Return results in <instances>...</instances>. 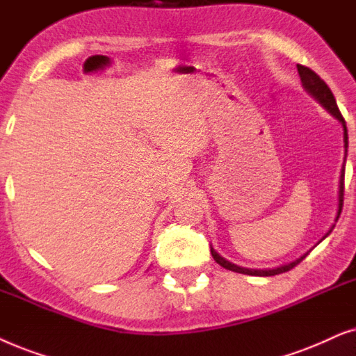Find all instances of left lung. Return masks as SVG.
<instances>
[{"label": "left lung", "mask_w": 356, "mask_h": 356, "mask_svg": "<svg viewBox=\"0 0 356 356\" xmlns=\"http://www.w3.org/2000/svg\"><path fill=\"white\" fill-rule=\"evenodd\" d=\"M298 73H300L301 84H302V88L306 89V92L309 94V96L314 97L316 101L319 102L321 106L324 107L325 111L330 113V115H334L335 118H337V120L342 123V127H343L345 156H343L342 170H340V181H339V207H337V215H335L334 225L330 226V229L327 231V233L322 236V239L319 241V243H322V241H324L327 236L332 233V229L335 227V222H337L340 213H342V207H343V182H345V163H347V151H348V131H347V125H345V120H343L342 113H340L339 107H337V102H335L334 94H332V91H330V88L324 83V79H321L319 74H316L314 71L307 68V66H302V65H298ZM319 243H317V244H319ZM316 245H314V248H316ZM210 250H211L213 259H215V262L220 264L222 268L231 270V272L244 273V275H252V277H273V275L285 273V272H288V270H291L293 267H296V265L300 264L301 260L305 259L306 255L311 252V250H307V252L302 254L301 257L291 260V262L278 264V265H273V267H254V265L241 264V262H236V260H229V259L222 257L221 254H218L216 250L213 249V245L210 248Z\"/></svg>", "instance_id": "obj_1"}]
</instances>
